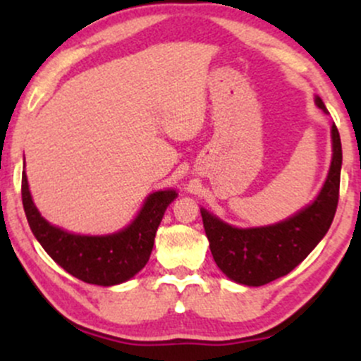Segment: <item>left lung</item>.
Returning a JSON list of instances; mask_svg holds the SVG:
<instances>
[{"label":"left lung","instance_id":"8db88e82","mask_svg":"<svg viewBox=\"0 0 361 361\" xmlns=\"http://www.w3.org/2000/svg\"><path fill=\"white\" fill-rule=\"evenodd\" d=\"M316 105L326 111L319 97ZM331 135L333 161L326 183L314 204L288 221L255 229H238L219 221L207 210H200L215 263L231 280L247 287H259L285 276L307 258L329 231L338 209L343 163L341 139L334 123Z\"/></svg>","mask_w":361,"mask_h":361}]
</instances>
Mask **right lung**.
I'll list each match as a JSON object with an SVG mask.
<instances>
[{
    "label": "right lung",
    "instance_id": "obj_1",
    "mask_svg": "<svg viewBox=\"0 0 361 361\" xmlns=\"http://www.w3.org/2000/svg\"><path fill=\"white\" fill-rule=\"evenodd\" d=\"M175 198V190L149 195L135 221L117 234L78 235L54 227L40 217L28 192L27 175L25 171L22 175L25 215L37 241L66 271L102 287L127 281L146 267L164 210Z\"/></svg>",
    "mask_w": 361,
    "mask_h": 361
}]
</instances>
